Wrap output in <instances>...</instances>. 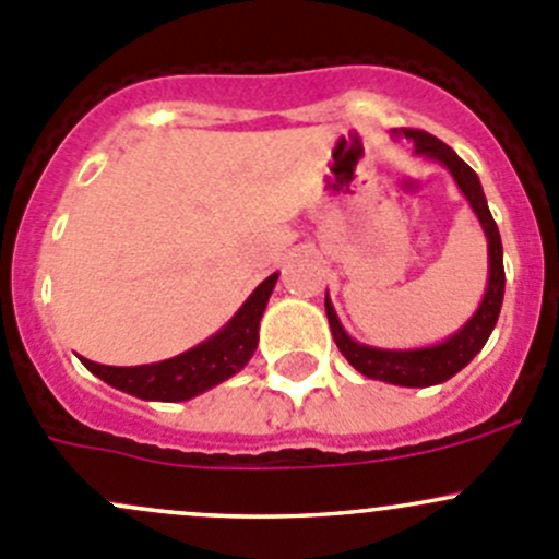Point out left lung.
Segmentation results:
<instances>
[{"label": "left lung", "instance_id": "obj_1", "mask_svg": "<svg viewBox=\"0 0 559 559\" xmlns=\"http://www.w3.org/2000/svg\"><path fill=\"white\" fill-rule=\"evenodd\" d=\"M394 134H405L408 140H414V148L419 156L441 162V165L454 175L456 186H460L462 194L467 197L473 213H476L478 222H481L489 248V278L481 306H478V311L465 321L462 330H456L454 335L447 337L443 343L427 348H405V352L373 348L365 346V343H357L346 330H343L341 321H337V313L335 308H332L330 297H324V308L337 348H341L343 357H346L359 373L368 376V379H379L397 386H432L443 384V381L452 379L454 373H460V370L481 352L487 337L492 335L495 324H498L506 292L503 243H500L498 224H495L492 213H489L487 197H484L478 175L473 173L447 143H441V140L432 138V134L421 132V129H403V132Z\"/></svg>", "mask_w": 559, "mask_h": 559}]
</instances>
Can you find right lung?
Returning <instances> with one entry per match:
<instances>
[{"label": "right lung", "mask_w": 559, "mask_h": 559, "mask_svg": "<svg viewBox=\"0 0 559 559\" xmlns=\"http://www.w3.org/2000/svg\"><path fill=\"white\" fill-rule=\"evenodd\" d=\"M275 281H278V273L264 278L216 335L178 357L154 365H138V368H112V365H97L92 359H83V365L105 384L140 400L178 403V400L197 397L243 370L248 359L253 357L259 343V321L273 295Z\"/></svg>", "instance_id": "right-lung-1"}]
</instances>
